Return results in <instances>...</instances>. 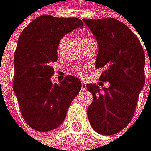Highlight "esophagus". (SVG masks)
<instances>
[{
    "label": "esophagus",
    "mask_w": 151,
    "mask_h": 151,
    "mask_svg": "<svg viewBox=\"0 0 151 151\" xmlns=\"http://www.w3.org/2000/svg\"><path fill=\"white\" fill-rule=\"evenodd\" d=\"M82 89H86V83H82Z\"/></svg>",
    "instance_id": "obj_1"
}]
</instances>
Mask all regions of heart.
<instances>
[{"instance_id":"heart-1","label":"heart","mask_w":151,"mask_h":151,"mask_svg":"<svg viewBox=\"0 0 151 151\" xmlns=\"http://www.w3.org/2000/svg\"><path fill=\"white\" fill-rule=\"evenodd\" d=\"M90 38H83L82 39V42L83 41H85V40H88ZM72 73L74 75H76L78 77H83V68H81V67H77V68H74L72 69Z\"/></svg>"}]
</instances>
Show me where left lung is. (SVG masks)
Listing matches in <instances>:
<instances>
[{
  "instance_id": "left-lung-1",
  "label": "left lung",
  "mask_w": 151,
  "mask_h": 151,
  "mask_svg": "<svg viewBox=\"0 0 151 151\" xmlns=\"http://www.w3.org/2000/svg\"><path fill=\"white\" fill-rule=\"evenodd\" d=\"M98 43L96 68H105L99 80L109 88L86 84L93 102L87 109L91 126L100 134L111 135L128 125L134 114L145 83V53L138 38L115 18L85 19Z\"/></svg>"
}]
</instances>
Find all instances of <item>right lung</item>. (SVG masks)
Here are the masks:
<instances>
[{
    "label": "right lung",
    "instance_id": "add662e5",
    "mask_svg": "<svg viewBox=\"0 0 151 151\" xmlns=\"http://www.w3.org/2000/svg\"><path fill=\"white\" fill-rule=\"evenodd\" d=\"M83 27V21L76 17L44 14L21 32L14 52L13 87L23 119L33 130L48 132L58 127L82 88L81 81L70 75L58 84L52 83L51 63L57 60L63 36Z\"/></svg>",
    "mask_w": 151,
    "mask_h": 151
}]
</instances>
